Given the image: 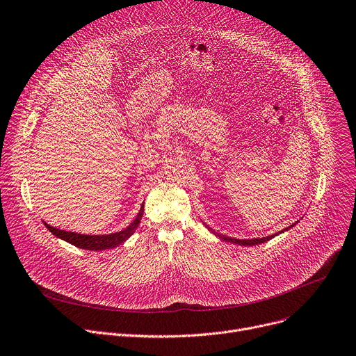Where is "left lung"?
I'll use <instances>...</instances> for the list:
<instances>
[{
  "mask_svg": "<svg viewBox=\"0 0 356 356\" xmlns=\"http://www.w3.org/2000/svg\"><path fill=\"white\" fill-rule=\"evenodd\" d=\"M208 229H211L209 227H208ZM288 228H285V231H286ZM281 232H284V231H281ZM281 232H277V234H273V235H270V236H265V238H255V239H235V238H229V236H225V235H221V234H215V235H218L220 236L221 239H224V241H228V242H232V243H238V245H245V247H247V245H258V243H262V242H266V241H269V239H272L273 236H277L278 234H281Z\"/></svg>",
  "mask_w": 356,
  "mask_h": 356,
  "instance_id": "left-lung-1",
  "label": "left lung"
}]
</instances>
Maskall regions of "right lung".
I'll use <instances>...</instances> for the list:
<instances>
[{
    "label": "right lung",
    "mask_w": 356,
    "mask_h": 356,
    "mask_svg": "<svg viewBox=\"0 0 356 356\" xmlns=\"http://www.w3.org/2000/svg\"><path fill=\"white\" fill-rule=\"evenodd\" d=\"M143 213H144V204L140 209L138 216L135 218L129 227H127L124 231H120L117 234H109V235H83V234H76V232L57 229V228H54L48 224H45V227L48 228L49 232H52L56 236L75 245V247H78V248L91 250V251H102V250L115 248V247H118V245H121L122 242H125L135 232V229L138 228V225L141 222Z\"/></svg>",
    "instance_id": "obj_1"
}]
</instances>
